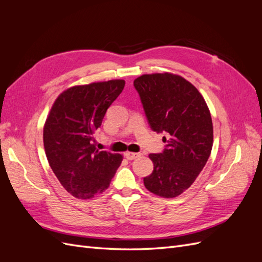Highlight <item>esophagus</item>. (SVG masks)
Instances as JSON below:
<instances>
[{
  "instance_id": "obj_1",
  "label": "esophagus",
  "mask_w": 262,
  "mask_h": 262,
  "mask_svg": "<svg viewBox=\"0 0 262 262\" xmlns=\"http://www.w3.org/2000/svg\"><path fill=\"white\" fill-rule=\"evenodd\" d=\"M124 156H125L126 160L131 161V160H136V158L140 157V156H141V153H136V152H125V153H124Z\"/></svg>"
}]
</instances>
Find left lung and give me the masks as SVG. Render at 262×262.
Segmentation results:
<instances>
[{
    "label": "left lung",
    "mask_w": 262,
    "mask_h": 262,
    "mask_svg": "<svg viewBox=\"0 0 262 262\" xmlns=\"http://www.w3.org/2000/svg\"><path fill=\"white\" fill-rule=\"evenodd\" d=\"M148 123L163 138L166 148L149 154L154 169L144 177L149 192L175 198L191 186L207 164L213 145V124L209 107L195 87L172 73L143 74L133 82Z\"/></svg>",
    "instance_id": "8db88e82"
}]
</instances>
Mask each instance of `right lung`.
Masks as SVG:
<instances>
[{
    "mask_svg": "<svg viewBox=\"0 0 262 262\" xmlns=\"http://www.w3.org/2000/svg\"><path fill=\"white\" fill-rule=\"evenodd\" d=\"M124 84L110 80L70 87L54 100L47 117V160L62 187L77 199L104 192L123 160L121 154L95 147L94 133Z\"/></svg>",
    "mask_w": 262,
    "mask_h": 262,
    "instance_id": "right-lung-1",
    "label": "right lung"
}]
</instances>
